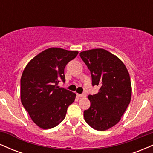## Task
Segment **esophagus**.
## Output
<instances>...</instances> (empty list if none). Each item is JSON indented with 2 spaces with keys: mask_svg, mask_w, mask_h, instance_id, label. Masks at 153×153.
<instances>
[{
  "mask_svg": "<svg viewBox=\"0 0 153 153\" xmlns=\"http://www.w3.org/2000/svg\"><path fill=\"white\" fill-rule=\"evenodd\" d=\"M77 96H78L79 98H83V97H85V96H86V95L82 94H77Z\"/></svg>",
  "mask_w": 153,
  "mask_h": 153,
  "instance_id": "1",
  "label": "esophagus"
}]
</instances>
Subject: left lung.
I'll return each instance as SVG.
<instances>
[{
	"mask_svg": "<svg viewBox=\"0 0 153 153\" xmlns=\"http://www.w3.org/2000/svg\"><path fill=\"white\" fill-rule=\"evenodd\" d=\"M80 56L91 72L92 85L100 87L98 94L88 96L91 106L84 111V119L94 129L105 131L120 121L130 103L129 72L120 59L103 49L83 51Z\"/></svg>",
	"mask_w": 153,
	"mask_h": 153,
	"instance_id": "1",
	"label": "left lung"
}]
</instances>
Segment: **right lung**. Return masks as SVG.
<instances>
[{
	"instance_id": "add662e5",
	"label": "right lung",
	"mask_w": 153,
	"mask_h": 153,
	"mask_svg": "<svg viewBox=\"0 0 153 153\" xmlns=\"http://www.w3.org/2000/svg\"><path fill=\"white\" fill-rule=\"evenodd\" d=\"M78 51L52 47L33 58L21 78V101L31 119L44 129L56 127L65 117L68 107L76 94L57 86L65 81L66 65L76 57Z\"/></svg>"
}]
</instances>
